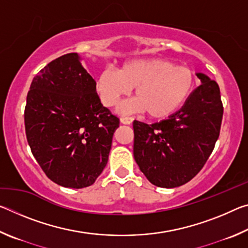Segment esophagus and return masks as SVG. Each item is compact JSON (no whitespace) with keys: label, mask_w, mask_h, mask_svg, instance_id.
Wrapping results in <instances>:
<instances>
[{"label":"esophagus","mask_w":248,"mask_h":248,"mask_svg":"<svg viewBox=\"0 0 248 248\" xmlns=\"http://www.w3.org/2000/svg\"><path fill=\"white\" fill-rule=\"evenodd\" d=\"M132 118L131 117H121L120 118V123L124 124H130L132 123Z\"/></svg>","instance_id":"esophagus-1"}]
</instances>
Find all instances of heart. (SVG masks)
Here are the masks:
<instances>
[{"instance_id": "heart-1", "label": "heart", "mask_w": 248, "mask_h": 248, "mask_svg": "<svg viewBox=\"0 0 248 248\" xmlns=\"http://www.w3.org/2000/svg\"><path fill=\"white\" fill-rule=\"evenodd\" d=\"M195 86L192 71L164 59L143 58L125 61L118 71L105 68L96 79V92L104 106L114 107L134 87L136 97L118 107L123 115L146 111L163 119L183 106Z\"/></svg>"}]
</instances>
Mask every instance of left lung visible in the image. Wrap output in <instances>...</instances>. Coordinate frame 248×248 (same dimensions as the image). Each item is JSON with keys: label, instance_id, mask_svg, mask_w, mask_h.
I'll return each instance as SVG.
<instances>
[{"label": "left lung", "instance_id": "1", "mask_svg": "<svg viewBox=\"0 0 248 248\" xmlns=\"http://www.w3.org/2000/svg\"><path fill=\"white\" fill-rule=\"evenodd\" d=\"M196 75L201 85L178 111L152 124L133 121L134 159L157 187H179L194 178L219 138L223 116L219 85L203 73Z\"/></svg>", "mask_w": 248, "mask_h": 248}]
</instances>
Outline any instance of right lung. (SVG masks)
<instances>
[{
    "label": "right lung",
    "mask_w": 248,
    "mask_h": 248,
    "mask_svg": "<svg viewBox=\"0 0 248 248\" xmlns=\"http://www.w3.org/2000/svg\"><path fill=\"white\" fill-rule=\"evenodd\" d=\"M78 53H66L33 78L25 130L36 161L62 187H89L108 162L119 119L104 107Z\"/></svg>",
    "instance_id": "1"
}]
</instances>
